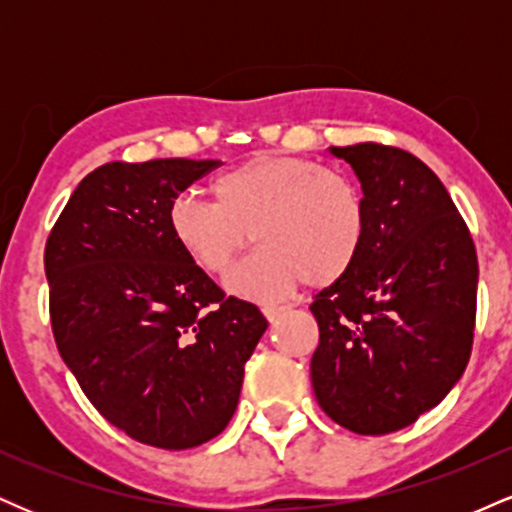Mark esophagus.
Here are the masks:
<instances>
[{
    "mask_svg": "<svg viewBox=\"0 0 512 512\" xmlns=\"http://www.w3.org/2000/svg\"><path fill=\"white\" fill-rule=\"evenodd\" d=\"M262 313H264V317H267L269 322H274V320H279V317L286 313V305H264Z\"/></svg>",
    "mask_w": 512,
    "mask_h": 512,
    "instance_id": "esophagus-1",
    "label": "esophagus"
}]
</instances>
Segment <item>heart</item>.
I'll return each mask as SVG.
<instances>
[{"instance_id": "heart-1", "label": "heart", "mask_w": 512, "mask_h": 512, "mask_svg": "<svg viewBox=\"0 0 512 512\" xmlns=\"http://www.w3.org/2000/svg\"><path fill=\"white\" fill-rule=\"evenodd\" d=\"M214 202L182 195L168 226L187 260L204 274L231 269L252 238L262 245L228 276L243 298L274 301L308 286H330L354 267L368 214L349 175L303 156L257 154L211 182Z\"/></svg>"}]
</instances>
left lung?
Masks as SVG:
<instances>
[{"mask_svg":"<svg viewBox=\"0 0 512 512\" xmlns=\"http://www.w3.org/2000/svg\"><path fill=\"white\" fill-rule=\"evenodd\" d=\"M363 187L368 226L354 267L310 303V378L322 411L361 436L411 426L469 363L479 262L438 175L409 151L332 146Z\"/></svg>","mask_w":512,"mask_h":512,"instance_id":"8db88e82","label":"left lung"}]
</instances>
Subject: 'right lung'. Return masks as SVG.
Masks as SVG:
<instances>
[{
	"instance_id": "right-lung-1",
	"label": "right lung",
	"mask_w": 512,
	"mask_h": 512,
	"mask_svg": "<svg viewBox=\"0 0 512 512\" xmlns=\"http://www.w3.org/2000/svg\"><path fill=\"white\" fill-rule=\"evenodd\" d=\"M214 168L105 163L79 182L45 243L62 361L103 419L151 448L219 436L267 330L257 305L226 296L170 233V204Z\"/></svg>"
}]
</instances>
